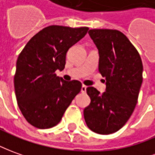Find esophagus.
I'll return each instance as SVG.
<instances>
[{
    "instance_id": "34e87169",
    "label": "esophagus",
    "mask_w": 155,
    "mask_h": 155,
    "mask_svg": "<svg viewBox=\"0 0 155 155\" xmlns=\"http://www.w3.org/2000/svg\"><path fill=\"white\" fill-rule=\"evenodd\" d=\"M86 89H87V86L83 85L82 88H81V92H82V93H85V92H86Z\"/></svg>"
}]
</instances>
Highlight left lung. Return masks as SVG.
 I'll use <instances>...</instances> for the list:
<instances>
[{
    "label": "left lung",
    "mask_w": 155,
    "mask_h": 155,
    "mask_svg": "<svg viewBox=\"0 0 155 155\" xmlns=\"http://www.w3.org/2000/svg\"><path fill=\"white\" fill-rule=\"evenodd\" d=\"M88 35L99 50V71L106 89L100 94L87 88L91 102L84 109L88 127L99 134L120 130L135 109L143 83L140 55L127 36L115 29H90Z\"/></svg>",
    "instance_id": "left-lung-1"
}]
</instances>
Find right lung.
I'll return each instance as SVG.
<instances>
[{"instance_id":"1","label":"right lung","mask_w":155,"mask_h":155,"mask_svg":"<svg viewBox=\"0 0 155 155\" xmlns=\"http://www.w3.org/2000/svg\"><path fill=\"white\" fill-rule=\"evenodd\" d=\"M88 30L87 27H46L32 37L19 54L15 94L22 116L32 126L39 129L56 126L81 91L79 81L67 82L55 71L65 68L67 51Z\"/></svg>"}]
</instances>
